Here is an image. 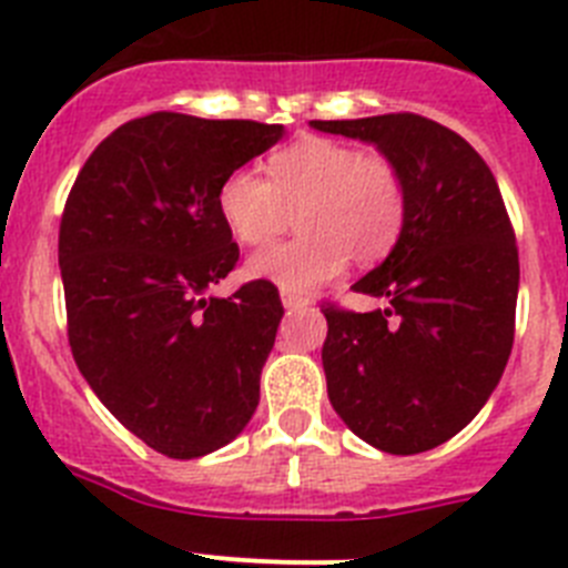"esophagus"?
<instances>
[{
  "label": "esophagus",
  "instance_id": "1",
  "mask_svg": "<svg viewBox=\"0 0 568 568\" xmlns=\"http://www.w3.org/2000/svg\"><path fill=\"white\" fill-rule=\"evenodd\" d=\"M281 304L287 310H301L307 307L310 298H304V295H295V293H281Z\"/></svg>",
  "mask_w": 568,
  "mask_h": 568
}]
</instances>
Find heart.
I'll return each mask as SVG.
<instances>
[{
  "mask_svg": "<svg viewBox=\"0 0 568 568\" xmlns=\"http://www.w3.org/2000/svg\"><path fill=\"white\" fill-rule=\"evenodd\" d=\"M295 210L298 239L255 253L247 275L284 293H307L333 281L349 255L375 264L395 247L406 219L404 179L381 153L301 139L270 159V179L235 170L219 190V213L247 247L284 233Z\"/></svg>",
  "mask_w": 568,
  "mask_h": 568,
  "instance_id": "obj_1",
  "label": "heart"
}]
</instances>
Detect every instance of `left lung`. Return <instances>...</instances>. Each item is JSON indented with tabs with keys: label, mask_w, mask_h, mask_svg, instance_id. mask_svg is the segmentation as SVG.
<instances>
[{
	"label": "left lung",
	"mask_w": 568,
	"mask_h": 568,
	"mask_svg": "<svg viewBox=\"0 0 568 568\" xmlns=\"http://www.w3.org/2000/svg\"><path fill=\"white\" fill-rule=\"evenodd\" d=\"M310 128L375 144L406 190L400 239L353 284L386 307H324L329 404L381 453H426L480 413L515 341L520 267L498 182L466 139L424 115Z\"/></svg>",
	"instance_id": "obj_1"
}]
</instances>
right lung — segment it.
Returning <instances> with one entry per match:
<instances>
[{
	"label": "right lung",
	"instance_id": "add662e5",
	"mask_svg": "<svg viewBox=\"0 0 568 568\" xmlns=\"http://www.w3.org/2000/svg\"><path fill=\"white\" fill-rule=\"evenodd\" d=\"M281 135L284 124L247 119L142 115L90 153L64 204L59 270L79 373L168 458L222 449L258 406L284 315L278 290H207L239 261L222 182Z\"/></svg>",
	"mask_w": 568,
	"mask_h": 568
}]
</instances>
